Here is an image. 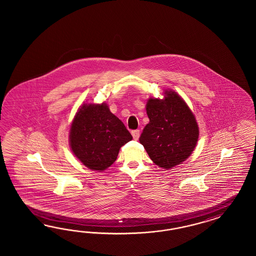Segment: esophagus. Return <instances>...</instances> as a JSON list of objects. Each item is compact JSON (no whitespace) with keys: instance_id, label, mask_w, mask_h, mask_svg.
<instances>
[{"instance_id":"obj_1","label":"esophagus","mask_w":256,"mask_h":256,"mask_svg":"<svg viewBox=\"0 0 256 256\" xmlns=\"http://www.w3.org/2000/svg\"><path fill=\"white\" fill-rule=\"evenodd\" d=\"M132 136L134 140H138L140 137V130H132Z\"/></svg>"}]
</instances>
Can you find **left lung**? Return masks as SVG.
<instances>
[{
	"instance_id": "left-lung-1",
	"label": "left lung",
	"mask_w": 256,
	"mask_h": 256,
	"mask_svg": "<svg viewBox=\"0 0 256 256\" xmlns=\"http://www.w3.org/2000/svg\"><path fill=\"white\" fill-rule=\"evenodd\" d=\"M165 94L164 100H148L146 112L150 121L139 140L156 165L170 169L192 153L199 128L185 101L174 91H166Z\"/></svg>"
}]
</instances>
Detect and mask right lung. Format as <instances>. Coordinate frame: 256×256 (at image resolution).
<instances>
[{
  "instance_id": "1",
  "label": "right lung",
  "mask_w": 256,
  "mask_h": 256,
  "mask_svg": "<svg viewBox=\"0 0 256 256\" xmlns=\"http://www.w3.org/2000/svg\"><path fill=\"white\" fill-rule=\"evenodd\" d=\"M132 139L123 122L105 103L82 105L70 128L74 155L91 170L107 169L116 160L121 146Z\"/></svg>"
}]
</instances>
